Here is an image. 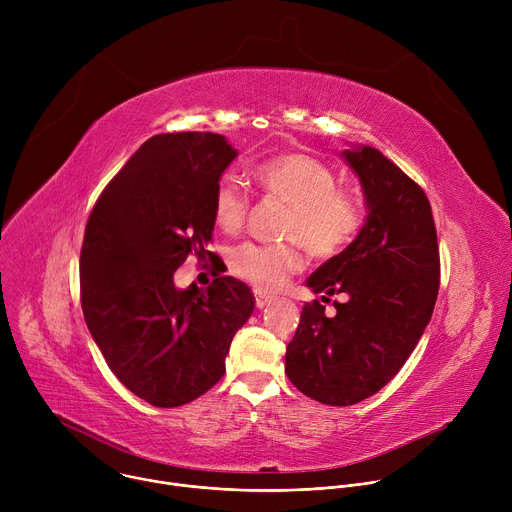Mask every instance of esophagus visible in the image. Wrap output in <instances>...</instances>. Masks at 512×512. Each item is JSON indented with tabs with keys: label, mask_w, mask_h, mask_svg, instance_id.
I'll return each instance as SVG.
<instances>
[{
	"label": "esophagus",
	"mask_w": 512,
	"mask_h": 512,
	"mask_svg": "<svg viewBox=\"0 0 512 512\" xmlns=\"http://www.w3.org/2000/svg\"><path fill=\"white\" fill-rule=\"evenodd\" d=\"M253 294H255V306L261 310V308H265L269 302H271V296H267L265 291H261V289H253Z\"/></svg>",
	"instance_id": "obj_1"
}]
</instances>
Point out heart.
<instances>
[{"label": "heart", "mask_w": 512, "mask_h": 512, "mask_svg": "<svg viewBox=\"0 0 512 512\" xmlns=\"http://www.w3.org/2000/svg\"><path fill=\"white\" fill-rule=\"evenodd\" d=\"M255 182L289 204L283 221L285 243H243L229 255L231 271L263 291L279 289L304 267L300 243L318 259L340 255L362 229V210L324 162L306 154H283L255 166ZM249 196L233 178L218 182L212 196L214 225L227 235L243 229Z\"/></svg>", "instance_id": "b5f03b06"}]
</instances>
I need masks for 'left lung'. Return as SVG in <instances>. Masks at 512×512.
I'll use <instances>...</instances> for the list:
<instances>
[{
	"mask_svg": "<svg viewBox=\"0 0 512 512\" xmlns=\"http://www.w3.org/2000/svg\"><path fill=\"white\" fill-rule=\"evenodd\" d=\"M342 156L360 180L367 223L306 283L314 294L324 291V302H346H334V316L318 300L306 304L285 352L289 381L336 407L375 395L401 371L440 289L437 235L421 186L371 145Z\"/></svg>",
	"mask_w": 512,
	"mask_h": 512,
	"instance_id": "obj_1",
	"label": "left lung"
}]
</instances>
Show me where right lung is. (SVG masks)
Masks as SVG:
<instances>
[{"label":"right lung","mask_w":512,"mask_h":512,"mask_svg":"<svg viewBox=\"0 0 512 512\" xmlns=\"http://www.w3.org/2000/svg\"><path fill=\"white\" fill-rule=\"evenodd\" d=\"M237 150L218 133H160L99 196L81 249L85 322L113 375L154 407H180L225 375L251 289L214 277L178 289L174 271L206 251L212 196Z\"/></svg>","instance_id":"1"}]
</instances>
